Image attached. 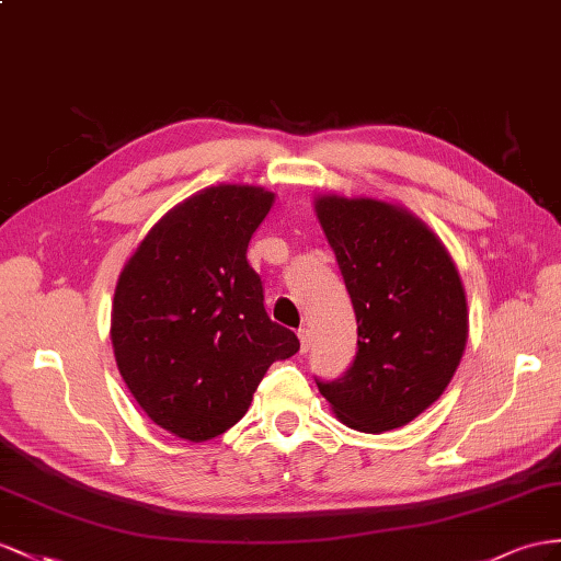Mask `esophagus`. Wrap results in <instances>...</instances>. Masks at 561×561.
I'll use <instances>...</instances> for the list:
<instances>
[{
  "label": "esophagus",
  "mask_w": 561,
  "mask_h": 561,
  "mask_svg": "<svg viewBox=\"0 0 561 561\" xmlns=\"http://www.w3.org/2000/svg\"><path fill=\"white\" fill-rule=\"evenodd\" d=\"M298 339H300V353H308L310 351V343H312V339H310V329H298Z\"/></svg>",
  "instance_id": "obj_1"
}]
</instances>
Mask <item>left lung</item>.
Masks as SVG:
<instances>
[{"label":"left lung","instance_id":"obj_1","mask_svg":"<svg viewBox=\"0 0 561 561\" xmlns=\"http://www.w3.org/2000/svg\"><path fill=\"white\" fill-rule=\"evenodd\" d=\"M357 320L353 365L318 381L336 417L365 434L405 426L448 389L469 334L467 296L438 237L377 198H314Z\"/></svg>","mask_w":561,"mask_h":561}]
</instances>
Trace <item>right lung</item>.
Returning a JSON list of instances; mask_svg holds the SVG:
<instances>
[{
	"label": "right lung",
	"instance_id": "right-lung-1",
	"mask_svg": "<svg viewBox=\"0 0 561 561\" xmlns=\"http://www.w3.org/2000/svg\"><path fill=\"white\" fill-rule=\"evenodd\" d=\"M272 201L263 186L201 190L151 227L121 272L111 312L121 377L178 438L225 434L267 367L300 348L291 329L267 318L263 282L247 261Z\"/></svg>",
	"mask_w": 561,
	"mask_h": 561
}]
</instances>
